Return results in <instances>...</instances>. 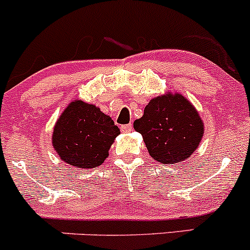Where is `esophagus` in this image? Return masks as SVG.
Segmentation results:
<instances>
[{
  "label": "esophagus",
  "instance_id": "esophagus-1",
  "mask_svg": "<svg viewBox=\"0 0 250 250\" xmlns=\"http://www.w3.org/2000/svg\"><path fill=\"white\" fill-rule=\"evenodd\" d=\"M121 130H122L123 133H129V132H132L133 130V125H121Z\"/></svg>",
  "mask_w": 250,
  "mask_h": 250
}]
</instances>
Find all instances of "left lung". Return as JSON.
Instances as JSON below:
<instances>
[{"mask_svg": "<svg viewBox=\"0 0 250 250\" xmlns=\"http://www.w3.org/2000/svg\"><path fill=\"white\" fill-rule=\"evenodd\" d=\"M153 160L174 165L190 157L202 140L200 113L184 95L167 93L150 100L143 117L134 121Z\"/></svg>", "mask_w": 250, "mask_h": 250, "instance_id": "left-lung-1", "label": "left lung"}]
</instances>
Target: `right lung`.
I'll list each match as a JSON object with an SVG mask.
<instances>
[{"label": "right lung", "mask_w": 250, "mask_h": 250, "mask_svg": "<svg viewBox=\"0 0 250 250\" xmlns=\"http://www.w3.org/2000/svg\"><path fill=\"white\" fill-rule=\"evenodd\" d=\"M120 134L110 116L93 104L75 100L62 111L53 129L52 143L60 160L76 168H94L109 157Z\"/></svg>", "instance_id": "1"}]
</instances>
